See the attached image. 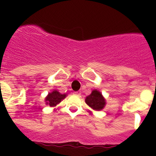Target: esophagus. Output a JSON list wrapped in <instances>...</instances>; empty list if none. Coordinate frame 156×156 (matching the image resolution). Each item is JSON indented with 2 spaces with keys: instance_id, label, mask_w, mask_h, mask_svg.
<instances>
[{
  "instance_id": "obj_1",
  "label": "esophagus",
  "mask_w": 156,
  "mask_h": 156,
  "mask_svg": "<svg viewBox=\"0 0 156 156\" xmlns=\"http://www.w3.org/2000/svg\"><path fill=\"white\" fill-rule=\"evenodd\" d=\"M74 94H75V95H77V96H80L81 94L80 93V92H74Z\"/></svg>"
}]
</instances>
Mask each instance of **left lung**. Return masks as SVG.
Here are the masks:
<instances>
[{
	"instance_id": "1",
	"label": "left lung",
	"mask_w": 156,
	"mask_h": 156,
	"mask_svg": "<svg viewBox=\"0 0 156 156\" xmlns=\"http://www.w3.org/2000/svg\"><path fill=\"white\" fill-rule=\"evenodd\" d=\"M85 102L89 107L95 111H101L105 108L106 100L103 97L102 94L98 90H93L90 94L87 96Z\"/></svg>"
}]
</instances>
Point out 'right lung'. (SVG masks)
Listing matches in <instances>:
<instances>
[{
    "label": "right lung",
    "instance_id": "1",
    "mask_svg": "<svg viewBox=\"0 0 156 156\" xmlns=\"http://www.w3.org/2000/svg\"><path fill=\"white\" fill-rule=\"evenodd\" d=\"M66 96H67L66 94H61L58 90H55L52 92L48 93V94L47 95L44 99L45 104L51 107H55L63 99L66 98Z\"/></svg>",
    "mask_w": 156,
    "mask_h": 156
}]
</instances>
